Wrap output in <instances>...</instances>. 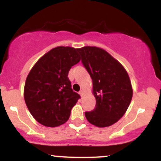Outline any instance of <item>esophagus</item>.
<instances>
[{
    "instance_id": "34e87169",
    "label": "esophagus",
    "mask_w": 161,
    "mask_h": 161,
    "mask_svg": "<svg viewBox=\"0 0 161 161\" xmlns=\"http://www.w3.org/2000/svg\"><path fill=\"white\" fill-rule=\"evenodd\" d=\"M79 95H81V97H82V95H83V91H82V90H81V91L79 92Z\"/></svg>"
}]
</instances>
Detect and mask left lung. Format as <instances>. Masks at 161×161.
<instances>
[{
	"instance_id": "left-lung-1",
	"label": "left lung",
	"mask_w": 161,
	"mask_h": 161,
	"mask_svg": "<svg viewBox=\"0 0 161 161\" xmlns=\"http://www.w3.org/2000/svg\"><path fill=\"white\" fill-rule=\"evenodd\" d=\"M82 63L93 82L95 108L85 113L97 127L110 126L124 115L132 97L129 75L123 66L104 49L86 46L78 49Z\"/></svg>"
}]
</instances>
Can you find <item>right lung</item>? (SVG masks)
Returning <instances> with one entry per match:
<instances>
[{"label": "right lung", "mask_w": 161, "mask_h": 161, "mask_svg": "<svg viewBox=\"0 0 161 161\" xmlns=\"http://www.w3.org/2000/svg\"><path fill=\"white\" fill-rule=\"evenodd\" d=\"M78 49L60 46L46 53L28 75L24 99L29 112L47 127L65 123L80 95L73 92L69 69L80 61Z\"/></svg>", "instance_id": "right-lung-1"}]
</instances>
